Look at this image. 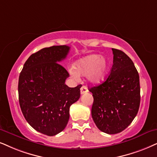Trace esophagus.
<instances>
[{
	"label": "esophagus",
	"mask_w": 157,
	"mask_h": 157,
	"mask_svg": "<svg viewBox=\"0 0 157 157\" xmlns=\"http://www.w3.org/2000/svg\"><path fill=\"white\" fill-rule=\"evenodd\" d=\"M88 88H87L86 86H85V85H82V87H81L80 88V93L81 94H84V93L88 92Z\"/></svg>",
	"instance_id": "esophagus-1"
}]
</instances>
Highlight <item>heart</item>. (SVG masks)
<instances>
[{"label":"heart","instance_id":"obj_1","mask_svg":"<svg viewBox=\"0 0 157 157\" xmlns=\"http://www.w3.org/2000/svg\"><path fill=\"white\" fill-rule=\"evenodd\" d=\"M109 67L106 59L101 55L92 54L77 61L75 69H70V73L75 78H78L79 75L87 76L90 82L97 84L106 77Z\"/></svg>","mask_w":157,"mask_h":157}]
</instances>
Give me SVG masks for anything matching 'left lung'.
<instances>
[{
    "instance_id": "1",
    "label": "left lung",
    "mask_w": 157,
    "mask_h": 157,
    "mask_svg": "<svg viewBox=\"0 0 157 157\" xmlns=\"http://www.w3.org/2000/svg\"><path fill=\"white\" fill-rule=\"evenodd\" d=\"M105 82L89 89L93 93V120L101 131L116 134L128 128L140 106L139 75L132 61L118 49Z\"/></svg>"
}]
</instances>
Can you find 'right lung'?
<instances>
[{
	"label": "right lung",
	"mask_w": 157,
	"mask_h": 157,
	"mask_svg": "<svg viewBox=\"0 0 157 157\" xmlns=\"http://www.w3.org/2000/svg\"><path fill=\"white\" fill-rule=\"evenodd\" d=\"M70 47L54 45L32 54L19 77V101L25 120L35 130L53 136L66 128L69 107L80 98V88H69V75L59 64Z\"/></svg>",
	"instance_id": "1"
}]
</instances>
